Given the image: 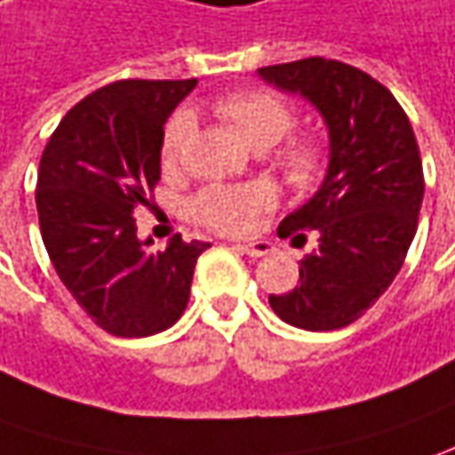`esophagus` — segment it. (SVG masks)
I'll use <instances>...</instances> for the list:
<instances>
[{
	"instance_id": "esophagus-1",
	"label": "esophagus",
	"mask_w": 455,
	"mask_h": 455,
	"mask_svg": "<svg viewBox=\"0 0 455 455\" xmlns=\"http://www.w3.org/2000/svg\"><path fill=\"white\" fill-rule=\"evenodd\" d=\"M236 249L241 253H246V256H251V259H261V256H267V253L274 251V246L268 243V241H253V243H236Z\"/></svg>"
}]
</instances>
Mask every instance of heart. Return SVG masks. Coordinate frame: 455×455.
<instances>
[{"instance_id":"obj_1","label":"heart","mask_w":455,"mask_h":455,"mask_svg":"<svg viewBox=\"0 0 455 455\" xmlns=\"http://www.w3.org/2000/svg\"><path fill=\"white\" fill-rule=\"evenodd\" d=\"M216 111L231 124V129L241 137L246 147L253 151H267L276 147L296 124V111L286 99L271 92H239L231 97L216 101ZM191 116L176 114L166 124L162 141L164 166H174L188 137H191ZM276 166L283 179L296 188H311L323 169V151L316 139H291L276 156ZM274 204V191L267 184H246V187H212L202 191L191 212L206 227L224 231V234H241L251 227L259 212Z\"/></svg>"}]
</instances>
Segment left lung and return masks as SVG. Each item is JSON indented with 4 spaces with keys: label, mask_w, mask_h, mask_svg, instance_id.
<instances>
[{
    "label": "left lung",
    "mask_w": 455,
    "mask_h": 455,
    "mask_svg": "<svg viewBox=\"0 0 455 455\" xmlns=\"http://www.w3.org/2000/svg\"><path fill=\"white\" fill-rule=\"evenodd\" d=\"M259 76L301 94L329 129V169L318 191L281 221L279 236L316 249L299 264L301 283L268 296L274 314L306 331L354 323L403 267L423 202V166L409 116L373 76L344 61L308 57Z\"/></svg>",
    "instance_id": "8db88e82"
}]
</instances>
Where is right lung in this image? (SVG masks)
<instances>
[{
	"label": "right lung",
	"instance_id": "1",
	"mask_svg": "<svg viewBox=\"0 0 455 455\" xmlns=\"http://www.w3.org/2000/svg\"><path fill=\"white\" fill-rule=\"evenodd\" d=\"M196 79H124L82 99L39 162L36 212L61 283L104 331L151 336L181 318L196 259L212 243L169 241L151 251L134 212L162 176L164 124Z\"/></svg>",
	"mask_w": 455,
	"mask_h": 455
}]
</instances>
